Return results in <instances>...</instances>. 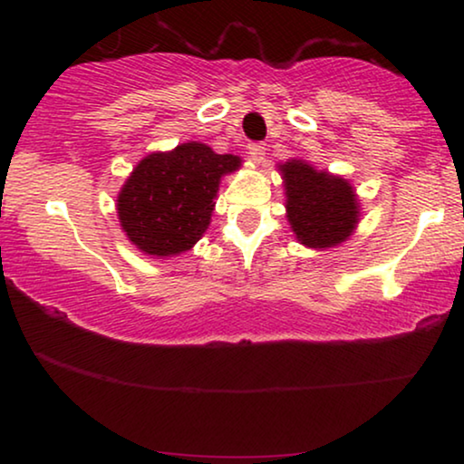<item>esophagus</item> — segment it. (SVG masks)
Returning <instances> with one entry per match:
<instances>
[{"label":"esophagus","mask_w":464,"mask_h":464,"mask_svg":"<svg viewBox=\"0 0 464 464\" xmlns=\"http://www.w3.org/2000/svg\"><path fill=\"white\" fill-rule=\"evenodd\" d=\"M249 156H251V160L256 162V164H262L264 162V156H266L264 143H251L249 145Z\"/></svg>","instance_id":"esophagus-1"}]
</instances>
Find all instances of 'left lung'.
<instances>
[{"label": "left lung", "mask_w": 464, "mask_h": 464, "mask_svg": "<svg viewBox=\"0 0 464 464\" xmlns=\"http://www.w3.org/2000/svg\"><path fill=\"white\" fill-rule=\"evenodd\" d=\"M278 173L285 188V218L297 243L325 251L353 237L361 219V202L351 181L314 169L302 158L281 162Z\"/></svg>", "instance_id": "obj_1"}]
</instances>
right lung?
Returning a JSON list of instances; mask_svg holds the SVG:
<instances>
[{
    "label": "right lung",
    "instance_id": "obj_1",
    "mask_svg": "<svg viewBox=\"0 0 464 464\" xmlns=\"http://www.w3.org/2000/svg\"><path fill=\"white\" fill-rule=\"evenodd\" d=\"M240 164V156L215 154L200 141L141 158L116 200L126 238L158 259L189 251L211 224L221 177Z\"/></svg>",
    "mask_w": 464,
    "mask_h": 464
}]
</instances>
